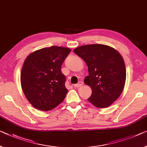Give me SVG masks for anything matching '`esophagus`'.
Returning a JSON list of instances; mask_svg holds the SVG:
<instances>
[{
	"label": "esophagus",
	"instance_id": "1",
	"mask_svg": "<svg viewBox=\"0 0 147 147\" xmlns=\"http://www.w3.org/2000/svg\"><path fill=\"white\" fill-rule=\"evenodd\" d=\"M83 85V82H81V81H79L78 83H77V84L74 85V87L76 88H78V87H80Z\"/></svg>",
	"mask_w": 147,
	"mask_h": 147
}]
</instances>
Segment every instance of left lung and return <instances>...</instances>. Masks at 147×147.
Returning <instances> with one entry per match:
<instances>
[{
	"mask_svg": "<svg viewBox=\"0 0 147 147\" xmlns=\"http://www.w3.org/2000/svg\"><path fill=\"white\" fill-rule=\"evenodd\" d=\"M74 52L88 67L89 76L84 83L91 88L92 94L87 100L97 108L109 107L125 86L126 69L122 56L115 49L101 44L83 45Z\"/></svg>",
	"mask_w": 147,
	"mask_h": 147,
	"instance_id": "obj_1",
	"label": "left lung"
}]
</instances>
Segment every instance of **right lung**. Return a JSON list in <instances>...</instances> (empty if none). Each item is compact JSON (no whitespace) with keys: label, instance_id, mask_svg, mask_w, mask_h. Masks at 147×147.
<instances>
[{"label":"right lung","instance_id":"add662e5","mask_svg":"<svg viewBox=\"0 0 147 147\" xmlns=\"http://www.w3.org/2000/svg\"><path fill=\"white\" fill-rule=\"evenodd\" d=\"M71 49L53 46L34 51L25 60L20 80L26 98L36 109L49 111L64 100L67 92L61 66Z\"/></svg>","mask_w":147,"mask_h":147}]
</instances>
